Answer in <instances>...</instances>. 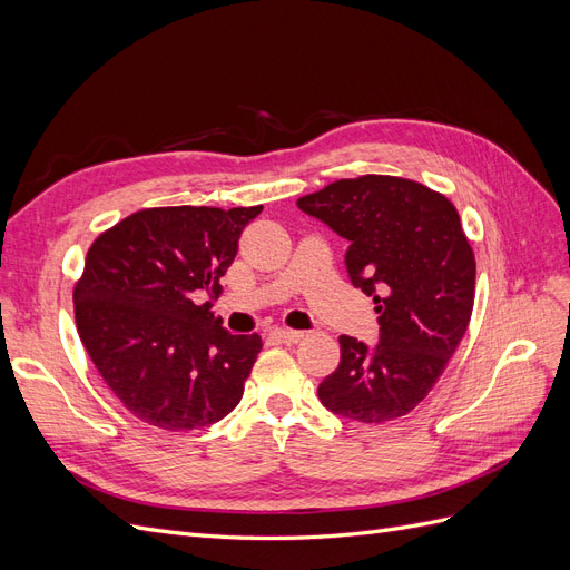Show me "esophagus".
<instances>
[{
	"label": "esophagus",
	"instance_id": "esophagus-1",
	"mask_svg": "<svg viewBox=\"0 0 570 570\" xmlns=\"http://www.w3.org/2000/svg\"><path fill=\"white\" fill-rule=\"evenodd\" d=\"M271 335L278 340V342H285V344H297L304 337L302 331H289V327H275Z\"/></svg>",
	"mask_w": 570,
	"mask_h": 570
}]
</instances>
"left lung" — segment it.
<instances>
[{
    "label": "left lung",
    "mask_w": 570,
    "mask_h": 570,
    "mask_svg": "<svg viewBox=\"0 0 570 570\" xmlns=\"http://www.w3.org/2000/svg\"><path fill=\"white\" fill-rule=\"evenodd\" d=\"M297 206L350 243V281L373 297L375 347L340 337V366L318 385L321 404L342 419L385 423L433 390L469 327L475 256L454 204L394 176L325 185Z\"/></svg>",
    "instance_id": "8db88e82"
}]
</instances>
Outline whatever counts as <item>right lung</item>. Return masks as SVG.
<instances>
[{
  "instance_id": "1",
  "label": "right lung",
  "mask_w": 570,
  "mask_h": 570,
  "mask_svg": "<svg viewBox=\"0 0 570 570\" xmlns=\"http://www.w3.org/2000/svg\"><path fill=\"white\" fill-rule=\"evenodd\" d=\"M262 206H159L101 233L76 283V325L99 375L137 419L195 430L239 404L258 335L214 316L220 275Z\"/></svg>"
}]
</instances>
